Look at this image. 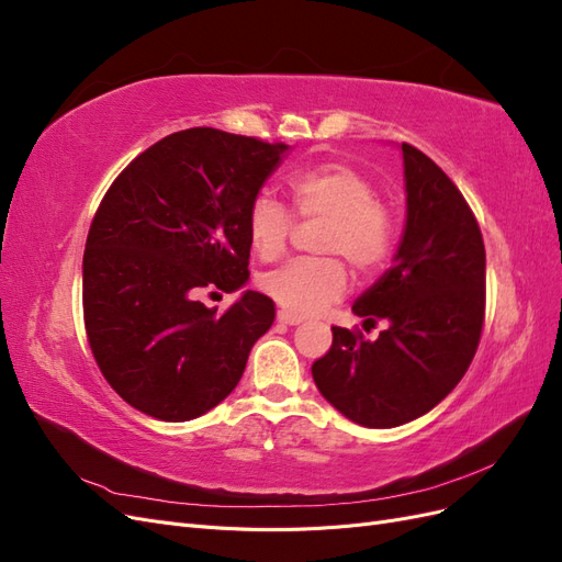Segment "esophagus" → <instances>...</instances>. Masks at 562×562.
<instances>
[{"mask_svg": "<svg viewBox=\"0 0 562 562\" xmlns=\"http://www.w3.org/2000/svg\"><path fill=\"white\" fill-rule=\"evenodd\" d=\"M277 321H279V323H283V326H300V323H302V316L291 314V312H285V310H279Z\"/></svg>", "mask_w": 562, "mask_h": 562, "instance_id": "34e87169", "label": "esophagus"}]
</instances>
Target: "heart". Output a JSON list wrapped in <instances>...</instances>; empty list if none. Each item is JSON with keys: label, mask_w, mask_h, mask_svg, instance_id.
<instances>
[{"label": "heart", "mask_w": 562, "mask_h": 562, "mask_svg": "<svg viewBox=\"0 0 562 562\" xmlns=\"http://www.w3.org/2000/svg\"><path fill=\"white\" fill-rule=\"evenodd\" d=\"M295 213L321 220L314 250L326 258L288 262L260 279L262 291L291 314H314L345 295L347 269L372 274L386 265L396 246V220L375 194L366 173L342 161L321 164L288 180ZM248 241L260 260H277L291 239L293 215L267 194L250 203Z\"/></svg>", "instance_id": "obj_1"}]
</instances>
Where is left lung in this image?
I'll list each match as a JSON object with an SVG mask.
<instances>
[{"label": "left lung", "instance_id": "1", "mask_svg": "<svg viewBox=\"0 0 562 562\" xmlns=\"http://www.w3.org/2000/svg\"><path fill=\"white\" fill-rule=\"evenodd\" d=\"M405 229L375 285L353 302L366 323L384 318L375 342L333 328L312 375L333 407L370 429L413 422L464 378L485 318V246L457 184L403 143Z\"/></svg>", "mask_w": 562, "mask_h": 562}]
</instances>
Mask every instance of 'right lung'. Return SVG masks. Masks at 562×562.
Masks as SVG:
<instances>
[{
  "label": "right lung",
  "instance_id": "add662e5",
  "mask_svg": "<svg viewBox=\"0 0 562 562\" xmlns=\"http://www.w3.org/2000/svg\"><path fill=\"white\" fill-rule=\"evenodd\" d=\"M288 145L209 126L166 135L100 201L83 250V326L110 386L164 422L209 413L239 384L277 310L246 291L248 211Z\"/></svg>",
  "mask_w": 562,
  "mask_h": 562
}]
</instances>
